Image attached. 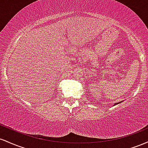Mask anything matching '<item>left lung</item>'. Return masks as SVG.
Listing matches in <instances>:
<instances>
[{
    "label": "left lung",
    "mask_w": 148,
    "mask_h": 148,
    "mask_svg": "<svg viewBox=\"0 0 148 148\" xmlns=\"http://www.w3.org/2000/svg\"><path fill=\"white\" fill-rule=\"evenodd\" d=\"M121 102H123V101H120V102H118V103H115V104H114V106L115 105H117V104H118V103H121Z\"/></svg>",
    "instance_id": "1"
}]
</instances>
